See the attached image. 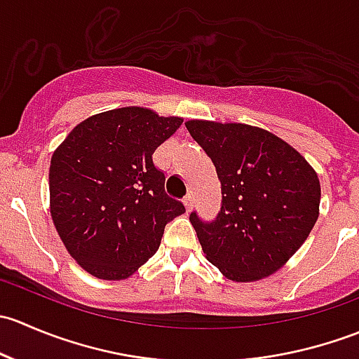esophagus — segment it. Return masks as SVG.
<instances>
[{"instance_id": "34e87169", "label": "esophagus", "mask_w": 359, "mask_h": 359, "mask_svg": "<svg viewBox=\"0 0 359 359\" xmlns=\"http://www.w3.org/2000/svg\"><path fill=\"white\" fill-rule=\"evenodd\" d=\"M184 206H186V212H191L193 210V205H194V198L193 194H186V198H184Z\"/></svg>"}]
</instances>
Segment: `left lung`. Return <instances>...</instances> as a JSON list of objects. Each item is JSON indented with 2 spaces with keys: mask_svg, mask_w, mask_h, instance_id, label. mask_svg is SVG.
Instances as JSON below:
<instances>
[{
  "mask_svg": "<svg viewBox=\"0 0 359 359\" xmlns=\"http://www.w3.org/2000/svg\"><path fill=\"white\" fill-rule=\"evenodd\" d=\"M191 137L215 165V220L189 215L208 262L231 281L276 273L302 247L320 213L316 172L280 137L243 123L191 119Z\"/></svg>",
  "mask_w": 359,
  "mask_h": 359,
  "instance_id": "1",
  "label": "left lung"
}]
</instances>
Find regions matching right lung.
Masks as SVG:
<instances>
[{
    "mask_svg": "<svg viewBox=\"0 0 359 359\" xmlns=\"http://www.w3.org/2000/svg\"><path fill=\"white\" fill-rule=\"evenodd\" d=\"M177 116L121 107L72 128L50 163V213L72 259L100 280H125L156 253L165 226L186 212L165 193L153 153Z\"/></svg>",
    "mask_w": 359,
    "mask_h": 359,
    "instance_id": "right-lung-1",
    "label": "right lung"
}]
</instances>
